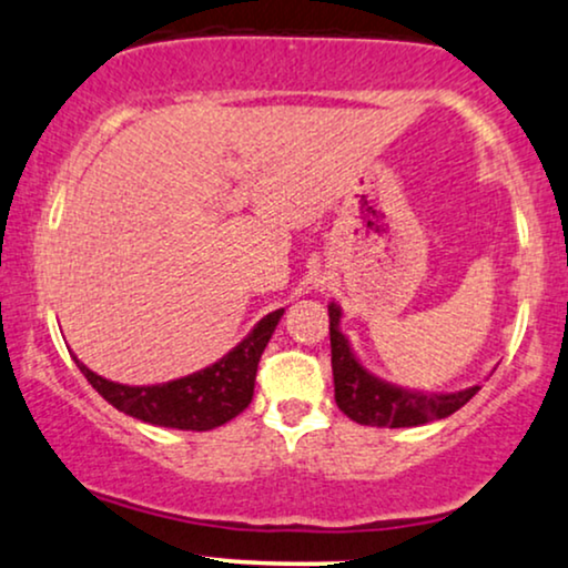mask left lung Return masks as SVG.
I'll return each instance as SVG.
<instances>
[{"instance_id": "left-lung-1", "label": "left lung", "mask_w": 568, "mask_h": 568, "mask_svg": "<svg viewBox=\"0 0 568 568\" xmlns=\"http://www.w3.org/2000/svg\"><path fill=\"white\" fill-rule=\"evenodd\" d=\"M327 314H331V362L333 384H336V405L341 407V413L349 415L362 426L409 428L449 418L481 388L468 386L463 392L436 394L388 384V381L367 371L357 359V354L352 352L349 338L341 333V306L331 302Z\"/></svg>"}]
</instances>
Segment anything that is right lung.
Returning <instances> with one entry per match:
<instances>
[{
    "mask_svg": "<svg viewBox=\"0 0 568 568\" xmlns=\"http://www.w3.org/2000/svg\"><path fill=\"white\" fill-rule=\"evenodd\" d=\"M283 312L285 310H275L258 320L254 331L214 365L193 375H184V378L169 381V384H115V381L89 371L77 354H73V362L94 392L121 413L150 423V426L180 428V432H211L251 405L258 359H262V352L270 344Z\"/></svg>",
    "mask_w": 568,
    "mask_h": 568,
    "instance_id": "add662e5",
    "label": "right lung"
}]
</instances>
